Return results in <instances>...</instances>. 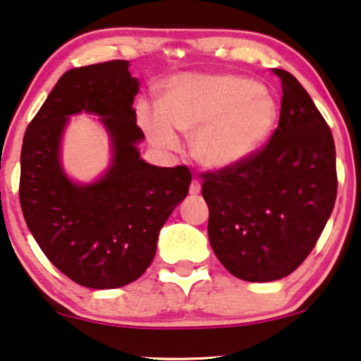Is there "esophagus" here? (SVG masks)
Listing matches in <instances>:
<instances>
[{
  "label": "esophagus",
  "instance_id": "34e87169",
  "mask_svg": "<svg viewBox=\"0 0 361 361\" xmlns=\"http://www.w3.org/2000/svg\"><path fill=\"white\" fill-rule=\"evenodd\" d=\"M189 192L192 194V195H197L199 192H201V182L199 180H192L190 182V188H189Z\"/></svg>",
  "mask_w": 361,
  "mask_h": 361
}]
</instances>
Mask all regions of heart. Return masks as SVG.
<instances>
[{
	"mask_svg": "<svg viewBox=\"0 0 361 361\" xmlns=\"http://www.w3.org/2000/svg\"><path fill=\"white\" fill-rule=\"evenodd\" d=\"M279 106L251 78L188 73L169 82L162 106H144L140 123L149 139L177 149L173 128L195 135L194 157L214 171L235 167L255 155L273 133Z\"/></svg>",
	"mask_w": 361,
	"mask_h": 361,
	"instance_id": "heart-1",
	"label": "heart"
}]
</instances>
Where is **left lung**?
<instances>
[{"label": "left lung", "instance_id": "obj_1", "mask_svg": "<svg viewBox=\"0 0 361 361\" xmlns=\"http://www.w3.org/2000/svg\"><path fill=\"white\" fill-rule=\"evenodd\" d=\"M271 140L235 167L204 173L209 241L235 278L266 283L291 274L313 251L335 206L336 152L328 123L286 70Z\"/></svg>", "mask_w": 361, "mask_h": 361}]
</instances>
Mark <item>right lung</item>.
Instances as JSON below:
<instances>
[{
	"instance_id": "right-lung-1",
	"label": "right lung",
	"mask_w": 361,
	"mask_h": 361,
	"mask_svg": "<svg viewBox=\"0 0 361 361\" xmlns=\"http://www.w3.org/2000/svg\"><path fill=\"white\" fill-rule=\"evenodd\" d=\"M128 61L80 66L61 75L31 120L21 147L20 204L44 256L75 283L120 288L152 262L162 226L189 192L185 166L157 167L140 159L133 99L139 80ZM101 117L113 162L97 181L80 185L61 167V139L72 114Z\"/></svg>"
}]
</instances>
